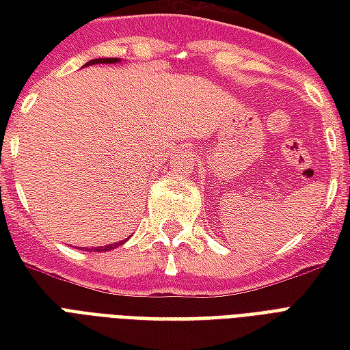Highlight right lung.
Wrapping results in <instances>:
<instances>
[{
  "label": "right lung",
  "instance_id": "add662e5",
  "mask_svg": "<svg viewBox=\"0 0 350 350\" xmlns=\"http://www.w3.org/2000/svg\"><path fill=\"white\" fill-rule=\"evenodd\" d=\"M122 59L120 57H95V59H90L84 67L88 65H97V64H105V65H110V64H120ZM127 242V240H122V242H116V243H108V245H100V247H93V251H110V250H116V247H120L123 243Z\"/></svg>",
  "mask_w": 350,
  "mask_h": 350
}]
</instances>
